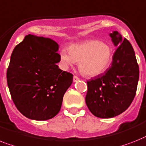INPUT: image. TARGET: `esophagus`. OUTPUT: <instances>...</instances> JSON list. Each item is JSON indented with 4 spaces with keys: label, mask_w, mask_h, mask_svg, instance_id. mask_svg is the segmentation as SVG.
Returning a JSON list of instances; mask_svg holds the SVG:
<instances>
[{
    "label": "esophagus",
    "mask_w": 146,
    "mask_h": 146,
    "mask_svg": "<svg viewBox=\"0 0 146 146\" xmlns=\"http://www.w3.org/2000/svg\"><path fill=\"white\" fill-rule=\"evenodd\" d=\"M78 80H79V77H77L76 76H73V82H77Z\"/></svg>",
    "instance_id": "34e87169"
}]
</instances>
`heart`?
Returning a JSON list of instances; mask_svg holds the SVG:
<instances>
[{
	"label": "heart",
	"instance_id": "obj_1",
	"mask_svg": "<svg viewBox=\"0 0 146 146\" xmlns=\"http://www.w3.org/2000/svg\"><path fill=\"white\" fill-rule=\"evenodd\" d=\"M61 61L66 67L79 63V70L86 76H96L110 67L113 59L112 48L98 40H88L60 51Z\"/></svg>",
	"mask_w": 146,
	"mask_h": 146
}]
</instances>
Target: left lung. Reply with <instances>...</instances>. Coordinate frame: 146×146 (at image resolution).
<instances>
[{
	"instance_id": "obj_1",
	"label": "left lung",
	"mask_w": 146,
	"mask_h": 146,
	"mask_svg": "<svg viewBox=\"0 0 146 146\" xmlns=\"http://www.w3.org/2000/svg\"><path fill=\"white\" fill-rule=\"evenodd\" d=\"M117 49L111 67L104 73L87 82L85 103L92 114L102 118H113L124 112L132 103L139 70L133 48L118 31L110 34Z\"/></svg>"
}]
</instances>
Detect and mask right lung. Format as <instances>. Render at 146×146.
Segmentation results:
<instances>
[{
    "label": "right lung",
    "mask_w": 146,
    "mask_h": 146,
    "mask_svg": "<svg viewBox=\"0 0 146 146\" xmlns=\"http://www.w3.org/2000/svg\"><path fill=\"white\" fill-rule=\"evenodd\" d=\"M59 46L50 38L28 34L14 48L7 72L13 101L27 118H52L61 110L73 75L59 69Z\"/></svg>",
    "instance_id": "right-lung-1"
}]
</instances>
